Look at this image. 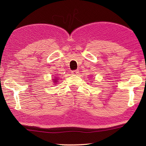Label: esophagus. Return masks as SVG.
Masks as SVG:
<instances>
[{
    "instance_id": "34e87169",
    "label": "esophagus",
    "mask_w": 146,
    "mask_h": 146,
    "mask_svg": "<svg viewBox=\"0 0 146 146\" xmlns=\"http://www.w3.org/2000/svg\"><path fill=\"white\" fill-rule=\"evenodd\" d=\"M78 70H73L71 71V73L73 74V75H77V74L78 73Z\"/></svg>"
}]
</instances>
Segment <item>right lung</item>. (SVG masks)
<instances>
[{
	"label": "right lung",
	"mask_w": 146,
	"mask_h": 146,
	"mask_svg": "<svg viewBox=\"0 0 146 146\" xmlns=\"http://www.w3.org/2000/svg\"><path fill=\"white\" fill-rule=\"evenodd\" d=\"M55 80V81H54V82H56V80Z\"/></svg>",
	"instance_id": "1"
}]
</instances>
